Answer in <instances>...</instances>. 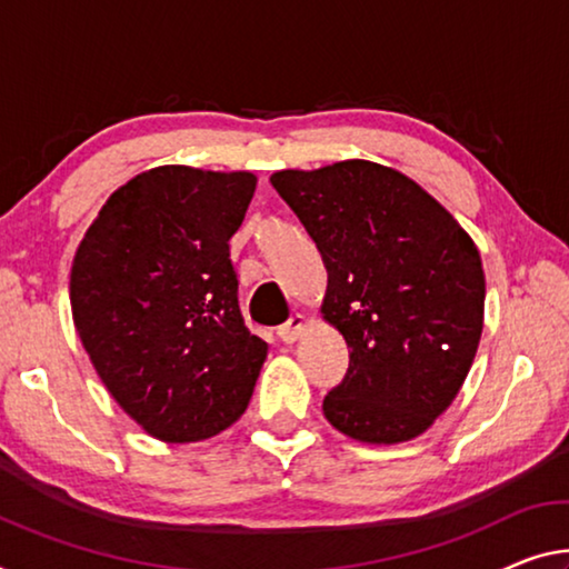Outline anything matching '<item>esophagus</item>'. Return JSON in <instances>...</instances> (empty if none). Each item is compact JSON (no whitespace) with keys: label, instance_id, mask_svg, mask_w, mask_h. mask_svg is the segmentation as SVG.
<instances>
[{"label":"esophagus","instance_id":"esophagus-1","mask_svg":"<svg viewBox=\"0 0 569 569\" xmlns=\"http://www.w3.org/2000/svg\"><path fill=\"white\" fill-rule=\"evenodd\" d=\"M302 330H305V318H302V315H300V312H297V315H292V318H290V320H287V322H284V326H282V328H279V330H277V336H279V338H282V340H284V343H295V340L302 336Z\"/></svg>","mask_w":569,"mask_h":569}]
</instances>
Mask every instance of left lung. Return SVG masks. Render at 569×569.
<instances>
[{
    "instance_id": "obj_1",
    "label": "left lung",
    "mask_w": 569,
    "mask_h": 569,
    "mask_svg": "<svg viewBox=\"0 0 569 569\" xmlns=\"http://www.w3.org/2000/svg\"><path fill=\"white\" fill-rule=\"evenodd\" d=\"M269 180L318 243L328 272L320 315L351 353L322 415L356 442L415 440L458 397L483 333L476 241L387 164L343 160Z\"/></svg>"
}]
</instances>
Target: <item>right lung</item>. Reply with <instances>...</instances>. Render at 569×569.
I'll list each match as a JSON object with an SVG mask.
<instances>
[{
  "mask_svg": "<svg viewBox=\"0 0 569 569\" xmlns=\"http://www.w3.org/2000/svg\"><path fill=\"white\" fill-rule=\"evenodd\" d=\"M254 190L249 170L160 164L113 190L78 243V338L154 440H208L254 395L269 346L243 326L229 251Z\"/></svg>",
  "mask_w": 569,
  "mask_h": 569,
  "instance_id": "right-lung-1",
  "label": "right lung"
}]
</instances>
